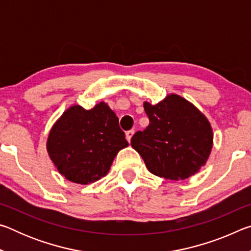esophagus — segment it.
Masks as SVG:
<instances>
[{
	"instance_id": "34e87169",
	"label": "esophagus",
	"mask_w": 251,
	"mask_h": 251,
	"mask_svg": "<svg viewBox=\"0 0 251 251\" xmlns=\"http://www.w3.org/2000/svg\"><path fill=\"white\" fill-rule=\"evenodd\" d=\"M134 133H135V130L134 129H131V130H128L126 133V139L128 142H130V139H131V137H133V135H134Z\"/></svg>"
}]
</instances>
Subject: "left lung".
I'll return each instance as SVG.
<instances>
[{"label":"left lung","mask_w":251,"mask_h":251,"mask_svg":"<svg viewBox=\"0 0 251 251\" xmlns=\"http://www.w3.org/2000/svg\"><path fill=\"white\" fill-rule=\"evenodd\" d=\"M150 125L130 145L148 171L169 180H184L205 166L214 145L210 122L196 106L177 94L157 104L144 101Z\"/></svg>","instance_id":"obj_1"}]
</instances>
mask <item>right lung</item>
Here are the masks:
<instances>
[{"label":"right lung","mask_w":251,"mask_h":251,"mask_svg":"<svg viewBox=\"0 0 251 251\" xmlns=\"http://www.w3.org/2000/svg\"><path fill=\"white\" fill-rule=\"evenodd\" d=\"M128 146L116 114L105 101L91 109L75 104L50 129L46 151L58 173L79 185L107 175L118 151Z\"/></svg>","instance_id":"right-lung-1"}]
</instances>
